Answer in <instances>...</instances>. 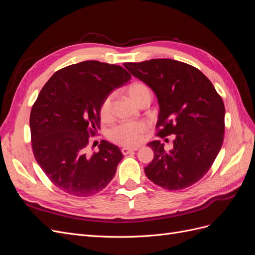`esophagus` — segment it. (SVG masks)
<instances>
[{"mask_svg": "<svg viewBox=\"0 0 255 255\" xmlns=\"http://www.w3.org/2000/svg\"><path fill=\"white\" fill-rule=\"evenodd\" d=\"M137 150H138V146H136V148H127V146H125V148L121 149V152H122V154H125V155H128V154L133 153Z\"/></svg>", "mask_w": 255, "mask_h": 255, "instance_id": "34e87169", "label": "esophagus"}]
</instances>
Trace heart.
I'll use <instances>...</instances> for the list:
<instances>
[{
	"label": "heart",
	"mask_w": 255,
	"mask_h": 255,
	"mask_svg": "<svg viewBox=\"0 0 255 255\" xmlns=\"http://www.w3.org/2000/svg\"><path fill=\"white\" fill-rule=\"evenodd\" d=\"M150 92L149 88L141 83H133L128 88V94L129 98L137 103L139 100ZM112 95L106 97L101 105V117L106 119L110 117L111 114V104H112ZM149 125L145 121H130L123 122L111 129L110 138L111 139L121 145L134 146L142 142L144 138V133L148 130Z\"/></svg>",
	"instance_id": "b5f03b06"
}]
</instances>
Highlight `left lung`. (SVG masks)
Instances as JSON below:
<instances>
[{
	"instance_id": "obj_1",
	"label": "left lung",
	"mask_w": 255,
	"mask_h": 255,
	"mask_svg": "<svg viewBox=\"0 0 255 255\" xmlns=\"http://www.w3.org/2000/svg\"><path fill=\"white\" fill-rule=\"evenodd\" d=\"M125 67L157 98V135H175L168 152L159 140L148 143L154 158L145 175L168 190L189 187L210 170L221 149L226 114L221 97L201 71L179 60L157 58Z\"/></svg>"
}]
</instances>
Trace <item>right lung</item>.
Masks as SVG:
<instances>
[{"instance_id": "add662e5", "label": "right lung", "mask_w": 255, "mask_h": 255, "mask_svg": "<svg viewBox=\"0 0 255 255\" xmlns=\"http://www.w3.org/2000/svg\"><path fill=\"white\" fill-rule=\"evenodd\" d=\"M130 78L120 66L86 60L60 69L41 89L29 117L32 148L45 175L67 194L89 197L113 180L120 149L102 140L88 156L87 144L104 99Z\"/></svg>"}]
</instances>
